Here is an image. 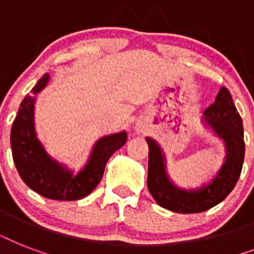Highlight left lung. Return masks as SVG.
<instances>
[{
  "mask_svg": "<svg viewBox=\"0 0 254 254\" xmlns=\"http://www.w3.org/2000/svg\"><path fill=\"white\" fill-rule=\"evenodd\" d=\"M204 123L225 142L227 158L216 178L209 185L195 191L178 189L169 181L162 151L157 142L146 138L149 145L147 189L163 208L179 213L207 211L224 200L240 178L245 155L243 120L225 87H221L215 103L204 111Z\"/></svg>",
  "mask_w": 254,
  "mask_h": 254,
  "instance_id": "1",
  "label": "left lung"
}]
</instances>
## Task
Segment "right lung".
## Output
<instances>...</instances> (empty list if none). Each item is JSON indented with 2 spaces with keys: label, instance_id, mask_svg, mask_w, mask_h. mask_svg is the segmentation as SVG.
Masks as SVG:
<instances>
[{
  "label": "right lung",
  "instance_id": "right-lung-1",
  "mask_svg": "<svg viewBox=\"0 0 254 254\" xmlns=\"http://www.w3.org/2000/svg\"><path fill=\"white\" fill-rule=\"evenodd\" d=\"M50 79L45 73L31 89L34 95L46 87ZM34 99L26 95L18 109L10 134L13 159L22 181L42 196L53 200H79L95 190L104 175L108 159L127 142V133L107 135L96 143L85 167L77 175L50 158L34 129Z\"/></svg>",
  "mask_w": 254,
  "mask_h": 254
}]
</instances>
